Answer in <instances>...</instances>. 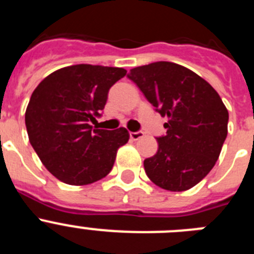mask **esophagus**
Masks as SVG:
<instances>
[{"label": "esophagus", "mask_w": 254, "mask_h": 254, "mask_svg": "<svg viewBox=\"0 0 254 254\" xmlns=\"http://www.w3.org/2000/svg\"><path fill=\"white\" fill-rule=\"evenodd\" d=\"M142 136H143V132H141V131L131 132V133H129V137H131V140H133V141L140 140V138L142 137Z\"/></svg>", "instance_id": "1"}]
</instances>
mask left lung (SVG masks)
Returning <instances> with one entry per match:
<instances>
[{
    "mask_svg": "<svg viewBox=\"0 0 254 254\" xmlns=\"http://www.w3.org/2000/svg\"><path fill=\"white\" fill-rule=\"evenodd\" d=\"M127 76L168 118L158 151L143 161L147 177L172 192L194 187L214 168L228 134L229 113L220 95L201 76L173 62L134 67Z\"/></svg>",
    "mask_w": 254,
    "mask_h": 254,
    "instance_id": "obj_1",
    "label": "left lung"
}]
</instances>
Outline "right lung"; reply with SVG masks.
I'll return each instance as SVG.
<instances>
[{"label":"right lung","instance_id":"right-lung-1","mask_svg":"<svg viewBox=\"0 0 254 254\" xmlns=\"http://www.w3.org/2000/svg\"><path fill=\"white\" fill-rule=\"evenodd\" d=\"M121 67L73 64L47 76L26 107L29 141L51 174L71 186L100 181L113 168L117 151L128 142L125 127L93 128L112 85L125 77Z\"/></svg>","mask_w":254,"mask_h":254}]
</instances>
